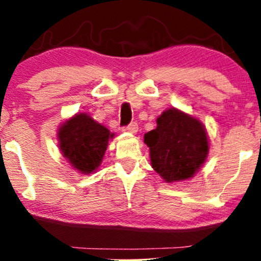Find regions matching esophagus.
I'll list each match as a JSON object with an SVG mask.
<instances>
[{"instance_id":"1","label":"esophagus","mask_w":261,"mask_h":261,"mask_svg":"<svg viewBox=\"0 0 261 261\" xmlns=\"http://www.w3.org/2000/svg\"><path fill=\"white\" fill-rule=\"evenodd\" d=\"M137 130H139V125H137V122H131L128 126L124 127L125 133H130V134H136Z\"/></svg>"}]
</instances>
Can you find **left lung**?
Returning <instances> with one entry per match:
<instances>
[{
    "label": "left lung",
    "instance_id": "obj_1",
    "mask_svg": "<svg viewBox=\"0 0 261 261\" xmlns=\"http://www.w3.org/2000/svg\"><path fill=\"white\" fill-rule=\"evenodd\" d=\"M151 166L166 182L191 179L207 158L210 141L199 119L172 107L157 118V127L143 137Z\"/></svg>",
    "mask_w": 261,
    "mask_h": 261
}]
</instances>
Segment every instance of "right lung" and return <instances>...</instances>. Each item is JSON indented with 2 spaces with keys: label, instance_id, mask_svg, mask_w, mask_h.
Wrapping results in <instances>:
<instances>
[{
  "label": "right lung",
  "instance_id": "obj_1",
  "mask_svg": "<svg viewBox=\"0 0 261 261\" xmlns=\"http://www.w3.org/2000/svg\"><path fill=\"white\" fill-rule=\"evenodd\" d=\"M114 136L109 128L87 113L74 114L58 128L59 148L62 157L74 170L85 175L97 172L109 140Z\"/></svg>",
  "mask_w": 261,
  "mask_h": 261
}]
</instances>
